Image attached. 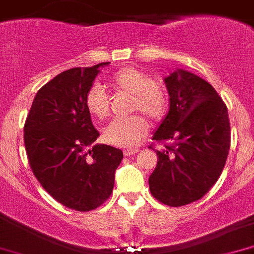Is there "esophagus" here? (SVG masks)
Masks as SVG:
<instances>
[{"instance_id": "esophagus-1", "label": "esophagus", "mask_w": 254, "mask_h": 254, "mask_svg": "<svg viewBox=\"0 0 254 254\" xmlns=\"http://www.w3.org/2000/svg\"><path fill=\"white\" fill-rule=\"evenodd\" d=\"M138 149H127L124 150V155L125 156H130V155H135V154L138 153Z\"/></svg>"}]
</instances>
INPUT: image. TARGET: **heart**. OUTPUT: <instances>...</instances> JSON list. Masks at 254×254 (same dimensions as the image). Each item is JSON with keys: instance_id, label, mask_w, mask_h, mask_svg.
<instances>
[{"instance_id": "b5f03b06", "label": "heart", "mask_w": 254, "mask_h": 254, "mask_svg": "<svg viewBox=\"0 0 254 254\" xmlns=\"http://www.w3.org/2000/svg\"><path fill=\"white\" fill-rule=\"evenodd\" d=\"M110 84L116 89L132 95L131 110H140L153 120L163 118L168 108L167 89L159 82H154L148 73L138 68L124 67L110 77ZM85 108L95 119L108 118L109 99L105 90L94 84L85 95ZM148 130V123L141 115L115 118L104 129L103 138L108 144L116 146H134Z\"/></svg>"}]
</instances>
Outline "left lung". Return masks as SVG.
Returning a JSON list of instances; mask_svg holds the SVG:
<instances>
[{
  "label": "left lung",
  "mask_w": 254,
  "mask_h": 254,
  "mask_svg": "<svg viewBox=\"0 0 254 254\" xmlns=\"http://www.w3.org/2000/svg\"><path fill=\"white\" fill-rule=\"evenodd\" d=\"M164 82L169 111L153 140L174 144L155 150L158 164L149 188L163 204L181 207L202 198L218 181L228 156L231 127L227 106L204 79L177 68Z\"/></svg>",
  "instance_id": "1"
}]
</instances>
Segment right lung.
Segmentation results:
<instances>
[{
    "label": "right lung",
    "instance_id": "right-lung-1",
    "mask_svg": "<svg viewBox=\"0 0 254 254\" xmlns=\"http://www.w3.org/2000/svg\"><path fill=\"white\" fill-rule=\"evenodd\" d=\"M110 63L59 73L37 91L25 123V148L35 177L59 203L79 212L110 196L123 151L105 144L89 151L99 131L85 108L92 81Z\"/></svg>",
    "mask_w": 254,
    "mask_h": 254
}]
</instances>
